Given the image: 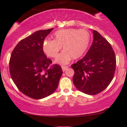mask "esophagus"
<instances>
[{"label":"esophagus","instance_id":"obj_1","mask_svg":"<svg viewBox=\"0 0 127 127\" xmlns=\"http://www.w3.org/2000/svg\"><path fill=\"white\" fill-rule=\"evenodd\" d=\"M67 68H68V66H62V69L63 72H65Z\"/></svg>","mask_w":127,"mask_h":127}]
</instances>
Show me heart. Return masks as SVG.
Masks as SVG:
<instances>
[{
    "instance_id": "1",
    "label": "heart",
    "mask_w": 127,
    "mask_h": 127,
    "mask_svg": "<svg viewBox=\"0 0 127 127\" xmlns=\"http://www.w3.org/2000/svg\"><path fill=\"white\" fill-rule=\"evenodd\" d=\"M54 40H46L43 43V51L47 55L55 58L63 46L64 51L57 57L55 62L66 65L73 58H79L86 52L90 41V34L86 29H64L54 34Z\"/></svg>"
}]
</instances>
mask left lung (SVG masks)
I'll return each mask as SVG.
<instances>
[{"label": "left lung", "instance_id": "8db88e82", "mask_svg": "<svg viewBox=\"0 0 127 127\" xmlns=\"http://www.w3.org/2000/svg\"><path fill=\"white\" fill-rule=\"evenodd\" d=\"M94 40L86 55L71 65L76 88L88 95L101 93L110 84L116 70V60L110 43L93 30Z\"/></svg>", "mask_w": 127, "mask_h": 127}]
</instances>
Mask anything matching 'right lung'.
<instances>
[{"mask_svg":"<svg viewBox=\"0 0 127 127\" xmlns=\"http://www.w3.org/2000/svg\"><path fill=\"white\" fill-rule=\"evenodd\" d=\"M53 29L36 31L21 40L10 57V73L15 86L24 94L35 99L51 95L62 74L60 65L50 66L51 60L43 50L45 38Z\"/></svg>","mask_w":127,"mask_h":127,"instance_id":"obj_1","label":"right lung"}]
</instances>
